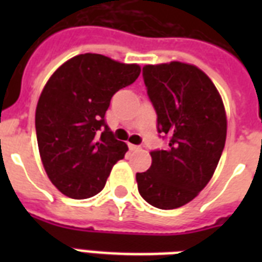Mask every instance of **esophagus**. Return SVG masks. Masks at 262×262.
Masks as SVG:
<instances>
[{"instance_id": "esophagus-1", "label": "esophagus", "mask_w": 262, "mask_h": 262, "mask_svg": "<svg viewBox=\"0 0 262 262\" xmlns=\"http://www.w3.org/2000/svg\"><path fill=\"white\" fill-rule=\"evenodd\" d=\"M129 149H130V151H139L140 147L139 145H135V144H129Z\"/></svg>"}]
</instances>
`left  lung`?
<instances>
[{
  "instance_id": "left-lung-1",
  "label": "left lung",
  "mask_w": 262,
  "mask_h": 262,
  "mask_svg": "<svg viewBox=\"0 0 262 262\" xmlns=\"http://www.w3.org/2000/svg\"><path fill=\"white\" fill-rule=\"evenodd\" d=\"M143 77L168 147L151 152V167L136 181L148 204L174 209L211 181L226 144V110L215 84L194 65H145Z\"/></svg>"
}]
</instances>
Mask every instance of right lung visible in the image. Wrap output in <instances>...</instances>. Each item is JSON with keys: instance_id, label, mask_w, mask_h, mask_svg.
<instances>
[{"instance_id": "add662e5", "label": "right lung", "mask_w": 262, "mask_h": 262, "mask_svg": "<svg viewBox=\"0 0 262 262\" xmlns=\"http://www.w3.org/2000/svg\"><path fill=\"white\" fill-rule=\"evenodd\" d=\"M137 63L80 54L62 63L43 88L35 113L39 154L51 183L83 200L102 190L127 145L107 126L113 95L135 83Z\"/></svg>"}]
</instances>
